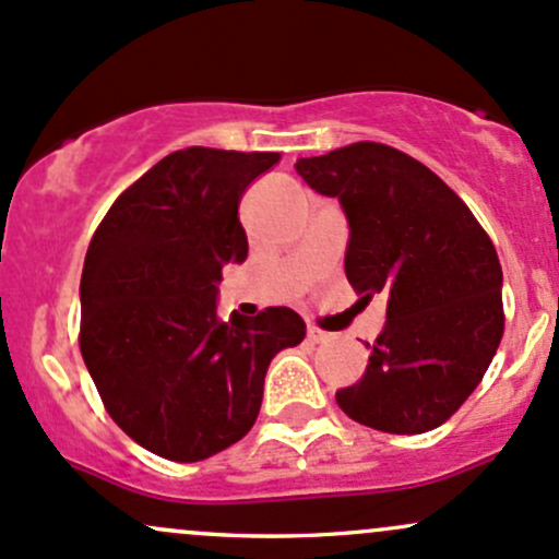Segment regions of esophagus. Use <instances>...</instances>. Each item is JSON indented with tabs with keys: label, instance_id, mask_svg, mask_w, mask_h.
<instances>
[{
	"label": "esophagus",
	"instance_id": "obj_1",
	"mask_svg": "<svg viewBox=\"0 0 559 559\" xmlns=\"http://www.w3.org/2000/svg\"><path fill=\"white\" fill-rule=\"evenodd\" d=\"M306 338H309L311 344H325V341L330 338V335L325 333V330H320V328L309 325V330H306Z\"/></svg>",
	"mask_w": 559,
	"mask_h": 559
}]
</instances>
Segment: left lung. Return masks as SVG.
<instances>
[{
    "instance_id": "1",
    "label": "left lung",
    "mask_w": 559,
    "mask_h": 559,
    "mask_svg": "<svg viewBox=\"0 0 559 559\" xmlns=\"http://www.w3.org/2000/svg\"><path fill=\"white\" fill-rule=\"evenodd\" d=\"M349 218L346 280L386 296V325L346 416L389 435L445 424L483 381L503 335L501 263L488 231L440 176L386 143L359 141L296 162Z\"/></svg>"
}]
</instances>
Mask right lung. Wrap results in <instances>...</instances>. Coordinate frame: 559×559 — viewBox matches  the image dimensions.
Here are the masks:
<instances>
[{
	"label": "right lung",
	"mask_w": 559,
	"mask_h": 559,
	"mask_svg": "<svg viewBox=\"0 0 559 559\" xmlns=\"http://www.w3.org/2000/svg\"><path fill=\"white\" fill-rule=\"evenodd\" d=\"M277 152L189 146L114 200L82 269L80 349L114 424L162 459H210L253 429L272 357L301 317L215 309L221 269L248 258L239 200Z\"/></svg>",
	"instance_id": "right-lung-1"
}]
</instances>
